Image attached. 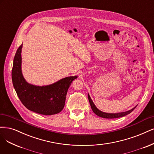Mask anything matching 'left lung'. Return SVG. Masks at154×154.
<instances>
[{"instance_id": "obj_1", "label": "left lung", "mask_w": 154, "mask_h": 154, "mask_svg": "<svg viewBox=\"0 0 154 154\" xmlns=\"http://www.w3.org/2000/svg\"><path fill=\"white\" fill-rule=\"evenodd\" d=\"M88 100H89V103L90 104H91V108L92 109V111H94V113L97 115V116H100V117H102V118H104V119H116V118H119V117H122V116H124L127 115H128L129 113H131L132 111H133L137 106L134 108H133L132 109L129 110V111H125V112H121V113H105V112H103L100 110H99L96 106H95V105L94 104V103H93L92 100L91 99V97H90L89 94H88Z\"/></svg>"}]
</instances>
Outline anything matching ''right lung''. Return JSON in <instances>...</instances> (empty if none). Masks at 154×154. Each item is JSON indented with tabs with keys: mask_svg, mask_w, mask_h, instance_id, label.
I'll return each mask as SVG.
<instances>
[{
	"mask_svg": "<svg viewBox=\"0 0 154 154\" xmlns=\"http://www.w3.org/2000/svg\"><path fill=\"white\" fill-rule=\"evenodd\" d=\"M22 48L16 53L12 69V81L21 102L28 109L35 113L51 115L60 112L65 105L66 95L72 82L78 76L62 78L46 86H35L25 81L22 72Z\"/></svg>",
	"mask_w": 154,
	"mask_h": 154,
	"instance_id": "1",
	"label": "right lung"
}]
</instances>
